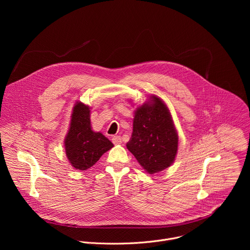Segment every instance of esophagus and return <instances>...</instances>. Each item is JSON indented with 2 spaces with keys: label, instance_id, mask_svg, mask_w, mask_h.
Listing matches in <instances>:
<instances>
[{
  "label": "esophagus",
  "instance_id": "1",
  "mask_svg": "<svg viewBox=\"0 0 250 250\" xmlns=\"http://www.w3.org/2000/svg\"><path fill=\"white\" fill-rule=\"evenodd\" d=\"M112 140H113V144H114V145H121L122 142H123L122 137H121V136H119V135L114 136V137L112 138Z\"/></svg>",
  "mask_w": 250,
  "mask_h": 250
}]
</instances>
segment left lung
<instances>
[{"label":"left lung","instance_id":"1","mask_svg":"<svg viewBox=\"0 0 250 250\" xmlns=\"http://www.w3.org/2000/svg\"><path fill=\"white\" fill-rule=\"evenodd\" d=\"M127 149L147 173L169 167L178 150V133L164 102L157 96L139 105L134 113Z\"/></svg>","mask_w":250,"mask_h":250}]
</instances>
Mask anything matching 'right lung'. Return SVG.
Here are the masks:
<instances>
[{
	"label": "right lung",
	"instance_id": "right-lung-1",
	"mask_svg": "<svg viewBox=\"0 0 250 250\" xmlns=\"http://www.w3.org/2000/svg\"><path fill=\"white\" fill-rule=\"evenodd\" d=\"M64 146L71 165L83 171L91 168L114 145L103 133L92 130L89 105L77 102L71 116Z\"/></svg>",
	"mask_w": 250,
	"mask_h": 250
}]
</instances>
